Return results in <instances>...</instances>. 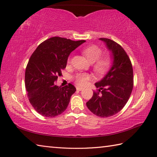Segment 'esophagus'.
Listing matches in <instances>:
<instances>
[{
  "mask_svg": "<svg viewBox=\"0 0 157 157\" xmlns=\"http://www.w3.org/2000/svg\"><path fill=\"white\" fill-rule=\"evenodd\" d=\"M76 89H77V90H78V91H81V90H82V87H76Z\"/></svg>",
  "mask_w": 157,
  "mask_h": 157,
  "instance_id": "1",
  "label": "esophagus"
}]
</instances>
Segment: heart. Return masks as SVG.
<instances>
[{"label":"heart","mask_w":157,"mask_h":157,"mask_svg":"<svg viewBox=\"0 0 157 157\" xmlns=\"http://www.w3.org/2000/svg\"><path fill=\"white\" fill-rule=\"evenodd\" d=\"M82 54L90 63H93V70L96 74L98 75H104L111 68L112 65V59L109 55L101 56L102 50L96 45H89L82 50ZM71 61L69 57L67 63ZM90 79V75L87 73H78L74 76L76 84L78 86H84L88 80Z\"/></svg>","instance_id":"heart-1"}]
</instances>
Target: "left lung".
Instances as JSON below:
<instances>
[{
  "mask_svg": "<svg viewBox=\"0 0 157 157\" xmlns=\"http://www.w3.org/2000/svg\"><path fill=\"white\" fill-rule=\"evenodd\" d=\"M100 40L112 52L113 63L105 78L95 84L98 89L86 105L93 114L109 117L119 113L128 101L134 87V75L132 62L121 46L111 39Z\"/></svg>",
  "mask_w": 157,
  "mask_h": 157,
  "instance_id": "obj_1",
  "label": "left lung"
}]
</instances>
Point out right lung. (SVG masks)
I'll return each mask as SVG.
<instances>
[{
    "instance_id": "right-lung-1",
    "label": "right lung",
    "mask_w": 157,
    "mask_h": 157,
    "mask_svg": "<svg viewBox=\"0 0 157 157\" xmlns=\"http://www.w3.org/2000/svg\"><path fill=\"white\" fill-rule=\"evenodd\" d=\"M85 40L73 41L52 37L40 44L29 59L25 73V86L32 106L41 115L54 117L64 112L75 93V86L55 85L68 56Z\"/></svg>"
}]
</instances>
